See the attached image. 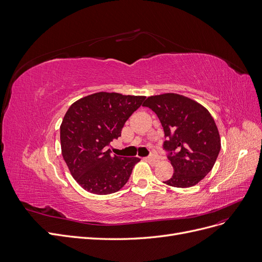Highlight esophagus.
Masks as SVG:
<instances>
[{
	"mask_svg": "<svg viewBox=\"0 0 262 262\" xmlns=\"http://www.w3.org/2000/svg\"><path fill=\"white\" fill-rule=\"evenodd\" d=\"M148 162L149 163H151V164H153V165H154V164H157L158 162H159V158L156 156V154H151V156L150 157H148Z\"/></svg>",
	"mask_w": 262,
	"mask_h": 262,
	"instance_id": "34e87169",
	"label": "esophagus"
}]
</instances>
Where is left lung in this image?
I'll use <instances>...</instances> for the list:
<instances>
[{
	"mask_svg": "<svg viewBox=\"0 0 262 262\" xmlns=\"http://www.w3.org/2000/svg\"><path fill=\"white\" fill-rule=\"evenodd\" d=\"M163 126V149L173 167L164 183L176 188L195 186L214 167L221 148L219 132L206 108L188 97L162 94L148 97L143 103Z\"/></svg>",
	"mask_w": 262,
	"mask_h": 262,
	"instance_id": "obj_1",
	"label": "left lung"
}]
</instances>
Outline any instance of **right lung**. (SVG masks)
Returning a JSON list of instances; mask_svg holds the SVG:
<instances>
[{
	"label": "right lung",
	"mask_w": 262,
	"mask_h": 262,
	"mask_svg": "<svg viewBox=\"0 0 262 262\" xmlns=\"http://www.w3.org/2000/svg\"><path fill=\"white\" fill-rule=\"evenodd\" d=\"M144 96L100 92L70 105L60 126L61 152L75 181L94 194H110L128 181L139 158L112 156L106 150L121 136L125 122Z\"/></svg>",
	"instance_id": "1"
}]
</instances>
